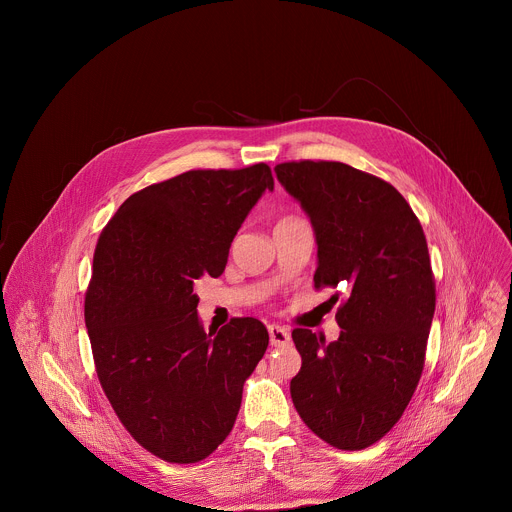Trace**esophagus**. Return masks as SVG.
<instances>
[{"mask_svg":"<svg viewBox=\"0 0 512 512\" xmlns=\"http://www.w3.org/2000/svg\"><path fill=\"white\" fill-rule=\"evenodd\" d=\"M269 340H271V346H287L291 342V334H289L287 328L271 324L269 326Z\"/></svg>","mask_w":512,"mask_h":512,"instance_id":"obj_1","label":"esophagus"}]
</instances>
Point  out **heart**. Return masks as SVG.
<instances>
[{
    "label": "heart",
    "mask_w": 512,
    "mask_h": 512,
    "mask_svg": "<svg viewBox=\"0 0 512 512\" xmlns=\"http://www.w3.org/2000/svg\"><path fill=\"white\" fill-rule=\"evenodd\" d=\"M283 221H285V218H283Z\"/></svg>",
    "instance_id": "heart-1"
}]
</instances>
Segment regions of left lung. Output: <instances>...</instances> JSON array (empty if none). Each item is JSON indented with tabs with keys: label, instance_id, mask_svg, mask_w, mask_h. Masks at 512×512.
<instances>
[{
	"label": "left lung",
	"instance_id": "1",
	"mask_svg": "<svg viewBox=\"0 0 512 512\" xmlns=\"http://www.w3.org/2000/svg\"><path fill=\"white\" fill-rule=\"evenodd\" d=\"M275 174L314 227L316 289H346L338 340L291 332L302 354L291 399L326 444L364 450L399 421L421 379L435 312L427 241L407 200L373 174L324 160L277 164Z\"/></svg>",
	"mask_w": 512,
	"mask_h": 512
}]
</instances>
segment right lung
<instances>
[{
  "label": "right lung",
  "mask_w": 512,
  "mask_h": 512,
  "mask_svg": "<svg viewBox=\"0 0 512 512\" xmlns=\"http://www.w3.org/2000/svg\"><path fill=\"white\" fill-rule=\"evenodd\" d=\"M265 190L267 164L190 170L131 194L103 229L85 296L101 387L154 456L194 464L231 433L269 334L255 318L204 332L194 281L225 271Z\"/></svg>",
  "instance_id": "right-lung-1"
}]
</instances>
